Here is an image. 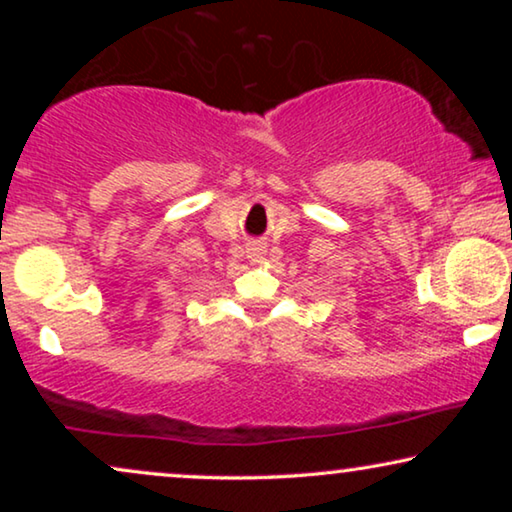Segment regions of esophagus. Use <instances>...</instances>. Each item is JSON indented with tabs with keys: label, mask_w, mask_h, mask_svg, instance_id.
<instances>
[{
	"label": "esophagus",
	"mask_w": 512,
	"mask_h": 512,
	"mask_svg": "<svg viewBox=\"0 0 512 512\" xmlns=\"http://www.w3.org/2000/svg\"><path fill=\"white\" fill-rule=\"evenodd\" d=\"M247 254H249V261H251V263H261V261H263V254H265V249L261 247V244H251Z\"/></svg>",
	"instance_id": "esophagus-1"
}]
</instances>
